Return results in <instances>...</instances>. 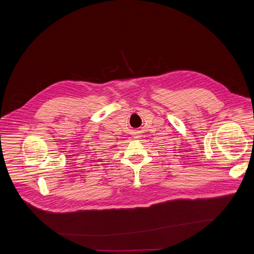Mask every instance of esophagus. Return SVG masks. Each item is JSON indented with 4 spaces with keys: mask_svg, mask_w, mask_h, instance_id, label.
<instances>
[{
    "mask_svg": "<svg viewBox=\"0 0 254 254\" xmlns=\"http://www.w3.org/2000/svg\"><path fill=\"white\" fill-rule=\"evenodd\" d=\"M133 137H134V138H138V137H140V133H138V132H134Z\"/></svg>",
    "mask_w": 254,
    "mask_h": 254,
    "instance_id": "34e87169",
    "label": "esophagus"
}]
</instances>
